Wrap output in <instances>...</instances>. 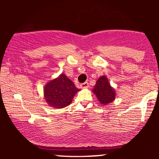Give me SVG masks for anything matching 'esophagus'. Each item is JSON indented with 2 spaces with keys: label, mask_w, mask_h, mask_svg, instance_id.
<instances>
[{
  "label": "esophagus",
  "mask_w": 159,
  "mask_h": 159,
  "mask_svg": "<svg viewBox=\"0 0 159 159\" xmlns=\"http://www.w3.org/2000/svg\"><path fill=\"white\" fill-rule=\"evenodd\" d=\"M81 88H87L89 87L88 82H84V83H82L81 84Z\"/></svg>",
  "instance_id": "esophagus-1"
}]
</instances>
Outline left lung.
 Instances as JSON below:
<instances>
[{"label":"left lung","mask_w":159,"mask_h":159,"mask_svg":"<svg viewBox=\"0 0 159 159\" xmlns=\"http://www.w3.org/2000/svg\"><path fill=\"white\" fill-rule=\"evenodd\" d=\"M93 92L97 96L100 103L102 105H107L114 101L116 96L115 91L111 87L110 84L105 76H102L96 81Z\"/></svg>","instance_id":"obj_1"}]
</instances>
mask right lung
I'll list each match as a JSON object with an SVG mask.
<instances>
[{
    "label": "right lung",
    "mask_w": 159,
    "mask_h": 159,
    "mask_svg": "<svg viewBox=\"0 0 159 159\" xmlns=\"http://www.w3.org/2000/svg\"><path fill=\"white\" fill-rule=\"evenodd\" d=\"M79 90L66 75L61 74L45 85V99L53 107L62 108L69 105L73 96Z\"/></svg>",
    "instance_id": "add662e5"
}]
</instances>
